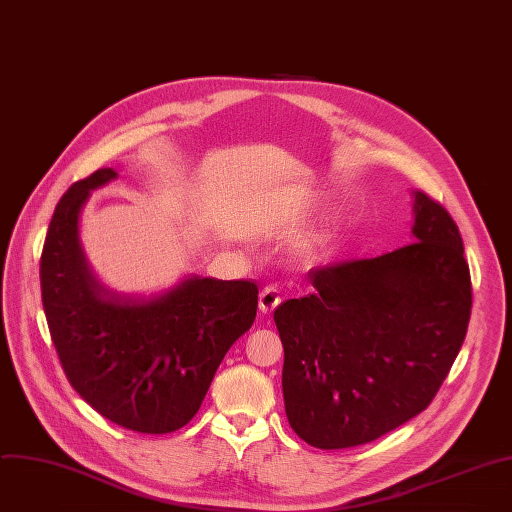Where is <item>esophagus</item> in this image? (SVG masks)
I'll use <instances>...</instances> for the list:
<instances>
[{"label":"esophagus","instance_id":"obj_1","mask_svg":"<svg viewBox=\"0 0 512 512\" xmlns=\"http://www.w3.org/2000/svg\"><path fill=\"white\" fill-rule=\"evenodd\" d=\"M283 301V293L277 285H267L263 287L261 295H259V307L267 313V311H273L279 303Z\"/></svg>","mask_w":512,"mask_h":512}]
</instances>
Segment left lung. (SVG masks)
<instances>
[{"instance_id":"obj_1","label":"left lung","mask_w":512,"mask_h":512,"mask_svg":"<svg viewBox=\"0 0 512 512\" xmlns=\"http://www.w3.org/2000/svg\"><path fill=\"white\" fill-rule=\"evenodd\" d=\"M307 277L313 291L273 315L295 434L321 450L350 448L426 410L462 348L472 309L450 213L416 191L412 243Z\"/></svg>"}]
</instances>
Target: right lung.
Instances as JSON below:
<instances>
[{
    "mask_svg": "<svg viewBox=\"0 0 512 512\" xmlns=\"http://www.w3.org/2000/svg\"><path fill=\"white\" fill-rule=\"evenodd\" d=\"M116 177L100 168L56 205L40 259L42 303L72 388L122 428L166 434L199 412L225 354L255 321L259 289L199 275L150 297L102 285L78 217L90 191Z\"/></svg>",
    "mask_w": 512,
    "mask_h": 512,
    "instance_id": "right-lung-1",
    "label": "right lung"
}]
</instances>
